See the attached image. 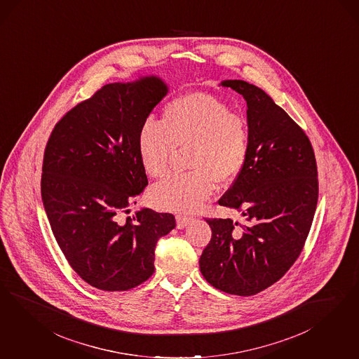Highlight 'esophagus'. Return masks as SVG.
I'll return each instance as SVG.
<instances>
[{
	"label": "esophagus",
	"instance_id": "34e87169",
	"mask_svg": "<svg viewBox=\"0 0 359 359\" xmlns=\"http://www.w3.org/2000/svg\"><path fill=\"white\" fill-rule=\"evenodd\" d=\"M175 220H177V227H178V229H185L186 226L191 222V217L178 214V215L175 217Z\"/></svg>",
	"mask_w": 359,
	"mask_h": 359
}]
</instances>
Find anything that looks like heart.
Listing matches in <instances>:
<instances>
[{
  "label": "heart",
  "mask_w": 359,
  "mask_h": 359,
  "mask_svg": "<svg viewBox=\"0 0 359 359\" xmlns=\"http://www.w3.org/2000/svg\"><path fill=\"white\" fill-rule=\"evenodd\" d=\"M140 161L151 178L169 170L175 149L187 148V173L172 175L153 186L149 201L156 208L190 212L201 208L217 184H232L243 172L250 128L242 114L208 93H187L163 107L161 120L148 118L140 128Z\"/></svg>",
  "instance_id": "1"
}]
</instances>
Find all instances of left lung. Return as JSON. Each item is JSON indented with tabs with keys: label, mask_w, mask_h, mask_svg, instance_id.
<instances>
[{
	"label": "left lung",
	"mask_w": 359,
	"mask_h": 359,
	"mask_svg": "<svg viewBox=\"0 0 359 359\" xmlns=\"http://www.w3.org/2000/svg\"><path fill=\"white\" fill-rule=\"evenodd\" d=\"M220 84L247 102L248 157L219 199L244 222L206 219L212 233L199 268L217 290L254 296L283 278L300 256L318 199L317 163L305 132L262 88L244 81Z\"/></svg>",
	"instance_id": "1"
}]
</instances>
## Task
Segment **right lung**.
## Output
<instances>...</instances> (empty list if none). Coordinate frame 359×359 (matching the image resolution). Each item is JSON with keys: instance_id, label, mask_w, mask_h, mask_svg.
Instances as JSON below:
<instances>
[{"instance_id": "obj_1", "label": "right lung", "mask_w": 359, "mask_h": 359, "mask_svg": "<svg viewBox=\"0 0 359 359\" xmlns=\"http://www.w3.org/2000/svg\"><path fill=\"white\" fill-rule=\"evenodd\" d=\"M166 93L156 76L105 84L69 109L47 141L41 178L47 218L69 266L97 290L147 281L156 244L175 227L173 214L151 208L120 218L148 185L140 128Z\"/></svg>"}]
</instances>
